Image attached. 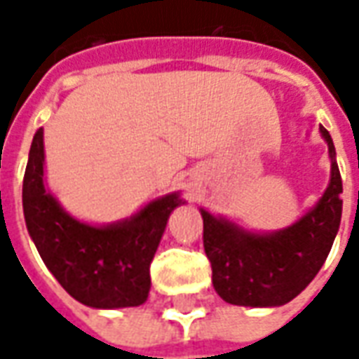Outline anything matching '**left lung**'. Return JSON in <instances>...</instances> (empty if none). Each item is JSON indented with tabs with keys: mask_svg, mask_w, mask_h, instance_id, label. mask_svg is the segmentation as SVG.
<instances>
[{
	"mask_svg": "<svg viewBox=\"0 0 359 359\" xmlns=\"http://www.w3.org/2000/svg\"><path fill=\"white\" fill-rule=\"evenodd\" d=\"M331 156V182L311 210L277 233H250L205 210L203 250L213 288L229 304L283 306L313 280L331 252L342 215V179L329 130L319 126Z\"/></svg>",
	"mask_w": 359,
	"mask_h": 359,
	"instance_id": "left-lung-1",
	"label": "left lung"
}]
</instances>
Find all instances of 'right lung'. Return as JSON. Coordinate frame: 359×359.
<instances>
[{
    "instance_id": "right-lung-1",
    "label": "right lung",
    "mask_w": 359,
    "mask_h": 359,
    "mask_svg": "<svg viewBox=\"0 0 359 359\" xmlns=\"http://www.w3.org/2000/svg\"><path fill=\"white\" fill-rule=\"evenodd\" d=\"M180 203L179 192H172L105 226L71 217L43 184V130H36L22 180L28 234L51 275L84 306L133 308L148 300L149 265Z\"/></svg>"
}]
</instances>
